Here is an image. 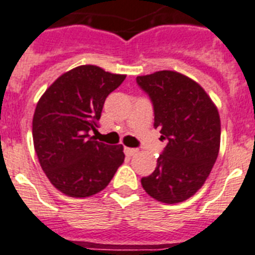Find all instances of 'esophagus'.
I'll list each match as a JSON object with an SVG mask.
<instances>
[{
  "label": "esophagus",
  "instance_id": "34e87169",
  "mask_svg": "<svg viewBox=\"0 0 255 255\" xmlns=\"http://www.w3.org/2000/svg\"><path fill=\"white\" fill-rule=\"evenodd\" d=\"M124 153H126V156L132 157V156H134L136 153H137V149H134V148H127V146H126V148H124Z\"/></svg>",
  "mask_w": 255,
  "mask_h": 255
}]
</instances>
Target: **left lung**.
<instances>
[{
	"instance_id": "8db88e82",
	"label": "left lung",
	"mask_w": 255,
	"mask_h": 255,
	"mask_svg": "<svg viewBox=\"0 0 255 255\" xmlns=\"http://www.w3.org/2000/svg\"><path fill=\"white\" fill-rule=\"evenodd\" d=\"M149 95L154 128L167 144L152 174L141 178L153 199L174 204L191 198L210 175L220 149V117L198 82L174 70L138 76Z\"/></svg>"
}]
</instances>
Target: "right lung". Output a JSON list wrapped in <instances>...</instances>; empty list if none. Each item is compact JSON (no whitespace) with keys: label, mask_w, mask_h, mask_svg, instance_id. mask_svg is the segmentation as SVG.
Segmentation results:
<instances>
[{"label":"right lung","mask_w":255,"mask_h":255,"mask_svg":"<svg viewBox=\"0 0 255 255\" xmlns=\"http://www.w3.org/2000/svg\"><path fill=\"white\" fill-rule=\"evenodd\" d=\"M124 78L81 65L61 74L39 99L32 119L35 152L49 182L65 195L102 191L123 163V145H107L90 133L97 132L107 95Z\"/></svg>","instance_id":"right-lung-1"}]
</instances>
